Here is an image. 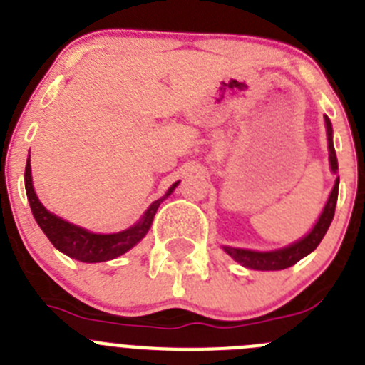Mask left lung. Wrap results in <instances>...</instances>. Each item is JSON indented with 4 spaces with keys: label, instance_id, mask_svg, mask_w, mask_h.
<instances>
[{
    "label": "left lung",
    "instance_id": "8db88e82",
    "mask_svg": "<svg viewBox=\"0 0 365 365\" xmlns=\"http://www.w3.org/2000/svg\"><path fill=\"white\" fill-rule=\"evenodd\" d=\"M325 128H327V143H329V160H331V168L333 172L338 170V160H336V151L333 146V125L331 120L325 117ZM338 185H340V177H336V182H334V188L329 195V201L325 205L324 212H322L320 219L314 225L311 232H309L303 240L296 241L291 247H285L282 250H274V252H254V250H245V248H232L225 247V252L228 256L234 257L237 263H241L247 269L254 270H283L289 269V267L296 265L302 257H305L307 254H311L320 241L324 240L325 232L331 227V221L334 217V208H336L338 201Z\"/></svg>",
    "mask_w": 365,
    "mask_h": 365
}]
</instances>
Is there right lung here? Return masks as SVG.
<instances>
[{
    "label": "right lung",
    "instance_id": "1",
    "mask_svg": "<svg viewBox=\"0 0 365 365\" xmlns=\"http://www.w3.org/2000/svg\"><path fill=\"white\" fill-rule=\"evenodd\" d=\"M177 185H179V180L168 190L163 199H157L148 208L144 217L135 227L118 232V234H93V232H87L83 228L76 227V225H71V222L53 215L49 210H45V206L41 205L40 199L34 193V188H32L31 160H27V166H25V190H27L29 205H31L32 215H34L36 222L60 252L73 257V259L83 261V263H100V261L115 259V257L128 252L131 247H135L150 230L153 215L160 206V202L175 190Z\"/></svg>",
    "mask_w": 365,
    "mask_h": 365
}]
</instances>
